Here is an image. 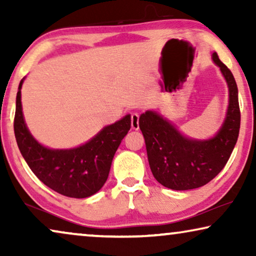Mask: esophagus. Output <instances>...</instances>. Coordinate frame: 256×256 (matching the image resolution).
<instances>
[{"instance_id": "esophagus-1", "label": "esophagus", "mask_w": 256, "mask_h": 256, "mask_svg": "<svg viewBox=\"0 0 256 256\" xmlns=\"http://www.w3.org/2000/svg\"><path fill=\"white\" fill-rule=\"evenodd\" d=\"M130 121H132V128L135 129V130H138L140 128L138 126V113H132V116H130Z\"/></svg>"}]
</instances>
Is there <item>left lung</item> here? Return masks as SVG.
<instances>
[{"mask_svg": "<svg viewBox=\"0 0 256 256\" xmlns=\"http://www.w3.org/2000/svg\"><path fill=\"white\" fill-rule=\"evenodd\" d=\"M212 58L222 70L230 90L226 120L214 138L208 141L185 138L170 122L152 110L140 116V129L144 136L154 177L172 190H191L211 182L226 166L239 136L241 115L236 79L216 52Z\"/></svg>", "mask_w": 256, "mask_h": 256, "instance_id": "obj_1", "label": "left lung"}]
</instances>
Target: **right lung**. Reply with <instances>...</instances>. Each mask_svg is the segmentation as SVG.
<instances>
[{"instance_id": "obj_1", "label": "right lung", "mask_w": 256, "mask_h": 256, "mask_svg": "<svg viewBox=\"0 0 256 256\" xmlns=\"http://www.w3.org/2000/svg\"><path fill=\"white\" fill-rule=\"evenodd\" d=\"M20 82L16 96L14 130L20 152L38 180L52 190L71 198L96 194L106 183L112 160L129 129L130 115L107 126L90 141L78 148L54 150L40 146L24 124Z\"/></svg>"}]
</instances>
